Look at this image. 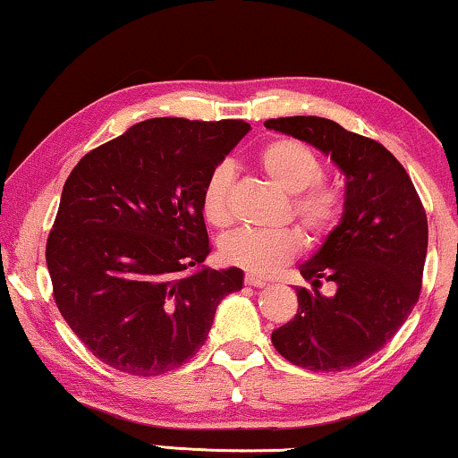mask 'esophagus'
<instances>
[{"label": "esophagus", "instance_id": "34e87169", "mask_svg": "<svg viewBox=\"0 0 458 458\" xmlns=\"http://www.w3.org/2000/svg\"><path fill=\"white\" fill-rule=\"evenodd\" d=\"M243 281H246V285H252V287H265L267 285L265 279L254 277V275H246V277H243Z\"/></svg>", "mask_w": 458, "mask_h": 458}]
</instances>
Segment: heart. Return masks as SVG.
Returning <instances> with one entry per match:
<instances>
[{
  "mask_svg": "<svg viewBox=\"0 0 458 458\" xmlns=\"http://www.w3.org/2000/svg\"><path fill=\"white\" fill-rule=\"evenodd\" d=\"M260 173L277 187L292 193L290 215L300 223L312 243L334 233L346 212V196L335 183L321 179L323 162L315 149L298 140H273L256 154ZM231 187L233 168L218 165L202 190V215L212 227L225 229L231 223ZM304 246L298 229H240L221 242V256L227 265L256 275H273L296 259Z\"/></svg>",
  "mask_w": 458,
  "mask_h": 458,
  "instance_id": "b5f03b06",
  "label": "heart"
}]
</instances>
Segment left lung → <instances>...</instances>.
I'll return each instance as SVG.
<instances>
[{
  "label": "left lung",
  "instance_id": "8db88e82",
  "mask_svg": "<svg viewBox=\"0 0 458 458\" xmlns=\"http://www.w3.org/2000/svg\"><path fill=\"white\" fill-rule=\"evenodd\" d=\"M265 127L329 154L346 174V212L300 273L298 312L271 334L277 352L310 371H344L379 352L415 309L428 254V216L390 149L329 118H268ZM325 280L338 290L325 299Z\"/></svg>",
  "mask_w": 458,
  "mask_h": 458
}]
</instances>
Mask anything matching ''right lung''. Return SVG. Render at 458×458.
<instances>
[{
  "mask_svg": "<svg viewBox=\"0 0 458 458\" xmlns=\"http://www.w3.org/2000/svg\"><path fill=\"white\" fill-rule=\"evenodd\" d=\"M248 131L149 118L68 174L47 271L68 327L108 367L137 377L181 367L204 346L218 302L242 290L240 268H199L212 250L202 190Z\"/></svg>",
  "mask_w": 458,
  "mask_h": 458,
  "instance_id": "1",
  "label": "right lung"
}]
</instances>
